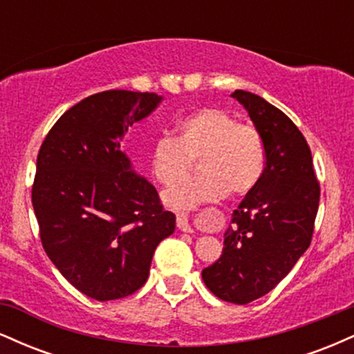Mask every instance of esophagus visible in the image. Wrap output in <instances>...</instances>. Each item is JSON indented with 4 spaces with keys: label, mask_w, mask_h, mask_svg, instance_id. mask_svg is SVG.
<instances>
[{
    "label": "esophagus",
    "mask_w": 354,
    "mask_h": 354,
    "mask_svg": "<svg viewBox=\"0 0 354 354\" xmlns=\"http://www.w3.org/2000/svg\"><path fill=\"white\" fill-rule=\"evenodd\" d=\"M176 225H178V228H180L181 231H185V233H193V228H191V225H189V219L185 213L178 214Z\"/></svg>",
    "instance_id": "34e87169"
}]
</instances>
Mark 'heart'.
I'll use <instances>...</instances> for the list:
<instances>
[{"label": "heart", "instance_id": "b5f03b06", "mask_svg": "<svg viewBox=\"0 0 354 354\" xmlns=\"http://www.w3.org/2000/svg\"><path fill=\"white\" fill-rule=\"evenodd\" d=\"M196 158L200 176L165 194V203L174 209H191L226 193L246 196L266 171V148L258 129L218 108L196 109L178 121L174 138L154 143L149 166L161 185L173 186L189 173Z\"/></svg>", "mask_w": 354, "mask_h": 354}]
</instances>
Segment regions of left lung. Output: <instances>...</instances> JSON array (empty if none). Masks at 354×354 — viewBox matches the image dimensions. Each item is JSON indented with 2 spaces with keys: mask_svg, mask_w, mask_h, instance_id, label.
Masks as SVG:
<instances>
[{
  "mask_svg": "<svg viewBox=\"0 0 354 354\" xmlns=\"http://www.w3.org/2000/svg\"><path fill=\"white\" fill-rule=\"evenodd\" d=\"M231 98L243 104L263 138L266 171L233 211L223 254L201 276L219 299L246 304L270 293L308 250L319 183L310 146L281 109L243 89Z\"/></svg>",
  "mask_w": 354,
  "mask_h": 354,
  "instance_id": "1",
  "label": "left lung"
}]
</instances>
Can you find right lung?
<instances>
[{
  "label": "right lung",
  "mask_w": 354,
  "mask_h": 354,
  "mask_svg": "<svg viewBox=\"0 0 354 354\" xmlns=\"http://www.w3.org/2000/svg\"><path fill=\"white\" fill-rule=\"evenodd\" d=\"M161 100L96 93L68 109L39 148L31 201L43 248L76 290L98 301L140 290L156 246L174 233L176 216L121 149L128 128Z\"/></svg>",
  "instance_id": "1"
}]
</instances>
